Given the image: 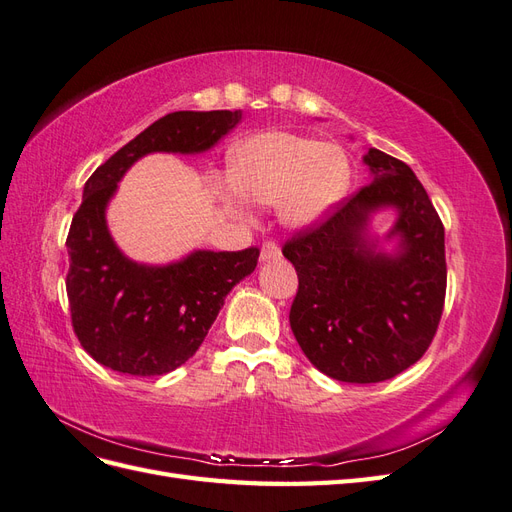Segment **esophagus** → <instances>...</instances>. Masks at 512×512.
I'll use <instances>...</instances> for the list:
<instances>
[{
    "instance_id": "esophagus-1",
    "label": "esophagus",
    "mask_w": 512,
    "mask_h": 512,
    "mask_svg": "<svg viewBox=\"0 0 512 512\" xmlns=\"http://www.w3.org/2000/svg\"><path fill=\"white\" fill-rule=\"evenodd\" d=\"M277 258H282L280 245L273 243V241L262 243V250H260V262H271V260H277Z\"/></svg>"
}]
</instances>
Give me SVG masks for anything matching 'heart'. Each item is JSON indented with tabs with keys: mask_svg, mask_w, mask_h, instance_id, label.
<instances>
[{
	"mask_svg": "<svg viewBox=\"0 0 512 512\" xmlns=\"http://www.w3.org/2000/svg\"><path fill=\"white\" fill-rule=\"evenodd\" d=\"M228 185H218L220 203L245 215V201L277 205L284 226L305 230L320 224L342 203L352 183L344 147L303 134L269 130L228 151Z\"/></svg>",
	"mask_w": 512,
	"mask_h": 512,
	"instance_id": "heart-1",
	"label": "heart"
}]
</instances>
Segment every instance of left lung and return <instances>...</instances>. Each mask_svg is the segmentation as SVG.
Here are the masks:
<instances>
[{"label": "left lung", "mask_w": 512, "mask_h": 512, "mask_svg": "<svg viewBox=\"0 0 512 512\" xmlns=\"http://www.w3.org/2000/svg\"><path fill=\"white\" fill-rule=\"evenodd\" d=\"M363 162L371 183L282 250L299 275L294 337L322 374L354 384L391 380L421 359L446 294L444 226L423 183L380 149ZM382 210H395L396 222L378 238L370 220Z\"/></svg>", "instance_id": "obj_1"}]
</instances>
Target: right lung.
<instances>
[{
	"label": "right lung",
	"mask_w": 512,
	"mask_h": 512,
	"mask_svg": "<svg viewBox=\"0 0 512 512\" xmlns=\"http://www.w3.org/2000/svg\"><path fill=\"white\" fill-rule=\"evenodd\" d=\"M241 111H179L151 123L96 168L68 232L72 327L94 359L119 374L164 376L203 344L226 294L254 273L258 247L194 250L168 265L136 262L119 250L106 209L119 181L149 153H194L218 145Z\"/></svg>",
	"instance_id": "obj_1"
}]
</instances>
